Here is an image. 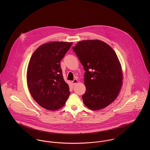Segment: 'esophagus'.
<instances>
[{
	"label": "esophagus",
	"mask_w": 150,
	"mask_h": 150,
	"mask_svg": "<svg viewBox=\"0 0 150 150\" xmlns=\"http://www.w3.org/2000/svg\"><path fill=\"white\" fill-rule=\"evenodd\" d=\"M78 82H79V81H78L77 79H74L73 81H71V83H72V84H73V86H74V85H76Z\"/></svg>",
	"instance_id": "obj_1"
}]
</instances>
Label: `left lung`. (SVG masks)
I'll return each mask as SVG.
<instances>
[{
    "label": "left lung",
    "instance_id": "8db88e82",
    "mask_svg": "<svg viewBox=\"0 0 150 150\" xmlns=\"http://www.w3.org/2000/svg\"><path fill=\"white\" fill-rule=\"evenodd\" d=\"M73 50L86 71L84 105L95 111L107 107L117 98L122 86V67L116 53L99 40L79 42Z\"/></svg>",
    "mask_w": 150,
    "mask_h": 150
}]
</instances>
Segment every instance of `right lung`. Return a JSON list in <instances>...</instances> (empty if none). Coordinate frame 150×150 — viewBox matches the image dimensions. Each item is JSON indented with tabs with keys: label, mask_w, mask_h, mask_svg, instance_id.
Here are the masks:
<instances>
[{
	"label": "right lung",
	"mask_w": 150,
	"mask_h": 150,
	"mask_svg": "<svg viewBox=\"0 0 150 150\" xmlns=\"http://www.w3.org/2000/svg\"><path fill=\"white\" fill-rule=\"evenodd\" d=\"M73 43L52 42L39 47L28 66L27 85L33 99L48 110L63 107L70 95L60 62Z\"/></svg>",
	"instance_id": "right-lung-1"
}]
</instances>
